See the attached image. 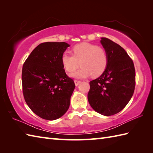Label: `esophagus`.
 Instances as JSON below:
<instances>
[{"label": "esophagus", "mask_w": 153, "mask_h": 153, "mask_svg": "<svg viewBox=\"0 0 153 153\" xmlns=\"http://www.w3.org/2000/svg\"><path fill=\"white\" fill-rule=\"evenodd\" d=\"M74 82H75V84H76V85L77 86L79 85V84L81 83V81L79 80H77V79H75L74 80Z\"/></svg>", "instance_id": "esophagus-1"}]
</instances>
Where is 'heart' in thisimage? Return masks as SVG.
I'll list each match as a JSON object with an SVG mask.
<instances>
[{"instance_id":"1","label":"heart","mask_w":153,"mask_h":153,"mask_svg":"<svg viewBox=\"0 0 153 153\" xmlns=\"http://www.w3.org/2000/svg\"><path fill=\"white\" fill-rule=\"evenodd\" d=\"M71 54L64 53L61 61L68 72H73L80 66V69L71 76L84 78L91 74L93 77L102 75L106 69L108 58L106 51L98 45L88 43L76 45L71 48Z\"/></svg>"}]
</instances>
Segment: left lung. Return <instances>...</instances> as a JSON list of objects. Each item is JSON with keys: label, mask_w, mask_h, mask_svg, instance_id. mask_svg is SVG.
<instances>
[{"label": "left lung", "mask_w": 153, "mask_h": 153, "mask_svg": "<svg viewBox=\"0 0 153 153\" xmlns=\"http://www.w3.org/2000/svg\"><path fill=\"white\" fill-rule=\"evenodd\" d=\"M108 58L106 70L91 81L87 99L91 106L104 116L118 113L128 105L135 86L134 62L119 45L108 38L100 41Z\"/></svg>", "instance_id": "obj_1"}]
</instances>
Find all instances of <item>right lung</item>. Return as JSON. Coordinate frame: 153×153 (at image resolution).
I'll return each instance as SVG.
<instances>
[{
  "instance_id": "obj_1",
  "label": "right lung",
  "mask_w": 153,
  "mask_h": 153,
  "mask_svg": "<svg viewBox=\"0 0 153 153\" xmlns=\"http://www.w3.org/2000/svg\"><path fill=\"white\" fill-rule=\"evenodd\" d=\"M70 45L65 42L41 43L23 65L22 81L25 102L35 114L47 120L62 116L69 108L75 83L61 57Z\"/></svg>"
}]
</instances>
